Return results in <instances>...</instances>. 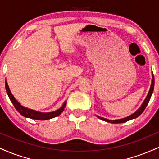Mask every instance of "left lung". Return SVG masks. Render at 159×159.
Here are the masks:
<instances>
[{
    "label": "left lung",
    "mask_w": 159,
    "mask_h": 159,
    "mask_svg": "<svg viewBox=\"0 0 159 159\" xmlns=\"http://www.w3.org/2000/svg\"><path fill=\"white\" fill-rule=\"evenodd\" d=\"M153 90H154V75H152V84H151V87H150V89H149L148 95H147V97H146L145 100H144V102H143V104H142L141 106L140 107V108L138 109V110L136 112H134V114H132V115H130V116H127V117L123 118V119L116 120H107V119H105V118H102V117H100V116H98V117L99 118L100 120H104V121H106V122H107V123H125V122L129 121V120H132V119H134V118H137V117H138V116H139L143 112V111L145 110L146 107H147V105H148V103H149V99H150L151 96H152V94Z\"/></svg>",
    "instance_id": "1"
}]
</instances>
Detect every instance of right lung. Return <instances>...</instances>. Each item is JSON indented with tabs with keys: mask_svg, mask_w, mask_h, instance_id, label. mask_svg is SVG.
<instances>
[{
	"mask_svg": "<svg viewBox=\"0 0 159 159\" xmlns=\"http://www.w3.org/2000/svg\"><path fill=\"white\" fill-rule=\"evenodd\" d=\"M5 87H6L7 95H8L10 101L12 102V104H13L14 107H16V109L18 111V112H19V114H21L22 116H25V117L30 118V119L45 120H49V119H52V118L56 117V116H59V115L63 112L66 107V102H65V103L63 104V106H62L61 108L58 109V110H57L55 111H53V112H50V113L38 112V111L31 110V109H28L27 108V107H23L22 105H20V104L18 102L17 100H16V98H14V96H12V94L11 93L10 88H9V86L7 84V82L6 84H5Z\"/></svg>",
	"mask_w": 159,
	"mask_h": 159,
	"instance_id": "1",
	"label": "right lung"
}]
</instances>
